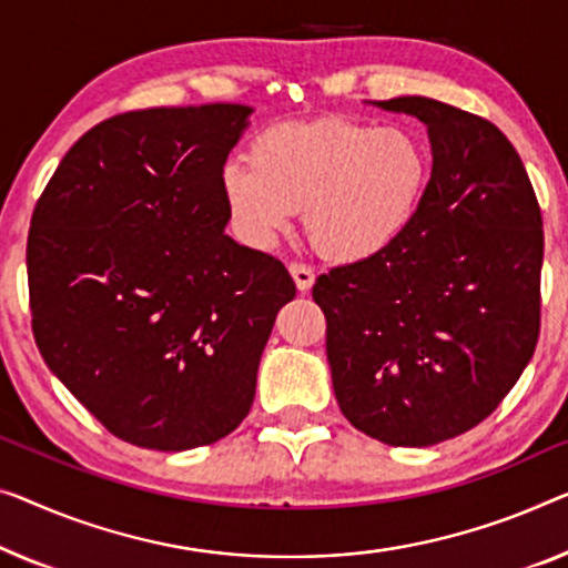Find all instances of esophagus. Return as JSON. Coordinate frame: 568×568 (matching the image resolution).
<instances>
[{
	"label": "esophagus",
	"instance_id": "obj_1",
	"mask_svg": "<svg viewBox=\"0 0 568 568\" xmlns=\"http://www.w3.org/2000/svg\"><path fill=\"white\" fill-rule=\"evenodd\" d=\"M291 275H293V281H295V287H298L301 293H308L311 287H313V281H316V275H313V270L311 267H306V265H301V262H293L291 267Z\"/></svg>",
	"mask_w": 568,
	"mask_h": 568
}]
</instances>
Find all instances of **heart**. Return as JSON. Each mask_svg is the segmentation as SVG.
<instances>
[{
	"mask_svg": "<svg viewBox=\"0 0 568 568\" xmlns=\"http://www.w3.org/2000/svg\"><path fill=\"white\" fill-rule=\"evenodd\" d=\"M428 173V152L410 130L326 116L262 132L250 165L224 168L222 193L234 230L252 247L273 244L293 211H303L318 255L362 262L413 224Z\"/></svg>",
	"mask_w": 568,
	"mask_h": 568,
	"instance_id": "heart-1",
	"label": "heart"
}]
</instances>
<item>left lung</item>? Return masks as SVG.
I'll list each match as a JSON object with an SVG mask.
<instances>
[{"mask_svg":"<svg viewBox=\"0 0 568 568\" xmlns=\"http://www.w3.org/2000/svg\"><path fill=\"white\" fill-rule=\"evenodd\" d=\"M428 126L418 214L379 255L313 285L344 418L387 446H434L513 390L540 328L544 219L493 122L426 97L372 101Z\"/></svg>","mask_w":568,"mask_h":568,"instance_id":"8db88e82","label":"left lung"}]
</instances>
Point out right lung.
I'll return each mask as SVG.
<instances>
[{"mask_svg":"<svg viewBox=\"0 0 568 568\" xmlns=\"http://www.w3.org/2000/svg\"><path fill=\"white\" fill-rule=\"evenodd\" d=\"M244 104L160 106L101 122L32 211V332L50 372L116 438L185 452L230 436L255 400L281 260L230 234L222 173Z\"/></svg>","mask_w":568,"mask_h":568,"instance_id":"obj_1","label":"right lung"}]
</instances>
